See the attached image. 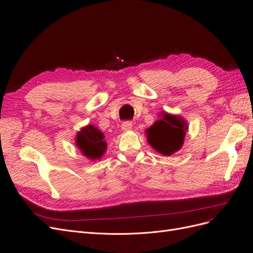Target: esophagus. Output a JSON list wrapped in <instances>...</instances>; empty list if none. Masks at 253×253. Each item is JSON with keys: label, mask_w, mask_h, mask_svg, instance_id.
Masks as SVG:
<instances>
[{"label": "esophagus", "mask_w": 253, "mask_h": 253, "mask_svg": "<svg viewBox=\"0 0 253 253\" xmlns=\"http://www.w3.org/2000/svg\"><path fill=\"white\" fill-rule=\"evenodd\" d=\"M132 128V123L131 122H124L123 124H122V130H123V131H128V130H130Z\"/></svg>", "instance_id": "34e87169"}]
</instances>
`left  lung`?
Instances as JSON below:
<instances>
[{
	"label": "left lung",
	"mask_w": 253,
	"mask_h": 253,
	"mask_svg": "<svg viewBox=\"0 0 253 253\" xmlns=\"http://www.w3.org/2000/svg\"><path fill=\"white\" fill-rule=\"evenodd\" d=\"M160 117V120L146 129V135L154 150L169 157L182 148L188 126L180 116L162 112Z\"/></svg>",
	"instance_id": "1"
}]
</instances>
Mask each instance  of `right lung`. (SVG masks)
I'll return each instance as SVG.
<instances>
[{"label":"right lung","instance_id":"obj_1","mask_svg":"<svg viewBox=\"0 0 253 253\" xmlns=\"http://www.w3.org/2000/svg\"><path fill=\"white\" fill-rule=\"evenodd\" d=\"M76 145L89 160H100L107 148L105 136L100 129L93 125H87L77 133Z\"/></svg>","mask_w":253,"mask_h":253}]
</instances>
